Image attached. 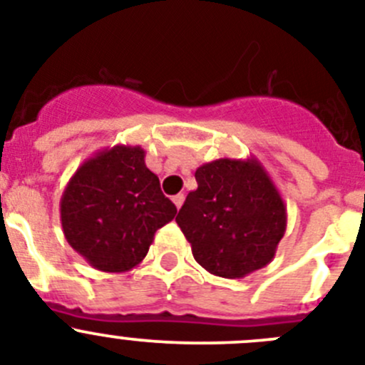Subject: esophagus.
<instances>
[{"instance_id":"esophagus-1","label":"esophagus","mask_w":365,"mask_h":365,"mask_svg":"<svg viewBox=\"0 0 365 365\" xmlns=\"http://www.w3.org/2000/svg\"><path fill=\"white\" fill-rule=\"evenodd\" d=\"M183 200H185V196H183V195H176V196H173V202H175L176 209H180V207H182Z\"/></svg>"}]
</instances>
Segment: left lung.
<instances>
[{
	"label": "left lung",
	"mask_w": 365,
	"mask_h": 365,
	"mask_svg": "<svg viewBox=\"0 0 365 365\" xmlns=\"http://www.w3.org/2000/svg\"><path fill=\"white\" fill-rule=\"evenodd\" d=\"M176 223L195 260L215 277L244 278L271 264L287 227V209L256 158H220L195 173Z\"/></svg>",
	"instance_id": "8db88e82"
}]
</instances>
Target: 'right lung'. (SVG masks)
<instances>
[{
	"label": "right lung",
	"instance_id": "obj_1",
	"mask_svg": "<svg viewBox=\"0 0 365 365\" xmlns=\"http://www.w3.org/2000/svg\"><path fill=\"white\" fill-rule=\"evenodd\" d=\"M60 215L68 245L88 265L127 272L142 264L176 207L147 169L142 147L114 145L78 167L61 195Z\"/></svg>",
	"mask_w": 365,
	"mask_h": 365
}]
</instances>
